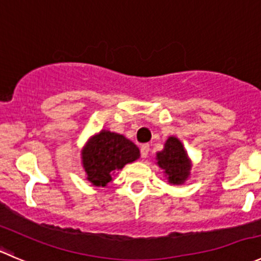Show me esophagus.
Segmentation results:
<instances>
[{"label":"esophagus","mask_w":261,"mask_h":261,"mask_svg":"<svg viewBox=\"0 0 261 261\" xmlns=\"http://www.w3.org/2000/svg\"><path fill=\"white\" fill-rule=\"evenodd\" d=\"M148 152H149V144L148 143H144L141 146V156L143 159H146L148 156Z\"/></svg>","instance_id":"obj_1"}]
</instances>
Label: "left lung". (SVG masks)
Instances as JSON below:
<instances>
[{"label":"left lung","instance_id":"left-lung-1","mask_svg":"<svg viewBox=\"0 0 261 261\" xmlns=\"http://www.w3.org/2000/svg\"><path fill=\"white\" fill-rule=\"evenodd\" d=\"M157 165L167 175L171 184H181L190 171V162L181 142L175 137H170L165 143V148L157 153Z\"/></svg>","mask_w":261,"mask_h":261}]
</instances>
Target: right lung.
<instances>
[{"instance_id":"obj_1","label":"right lung","mask_w":261,"mask_h":261,"mask_svg":"<svg viewBox=\"0 0 261 261\" xmlns=\"http://www.w3.org/2000/svg\"><path fill=\"white\" fill-rule=\"evenodd\" d=\"M139 149L133 142L118 133L101 130L92 137L82 152V164L87 180L96 187H105L112 181L113 172L125 164L136 161Z\"/></svg>"}]
</instances>
